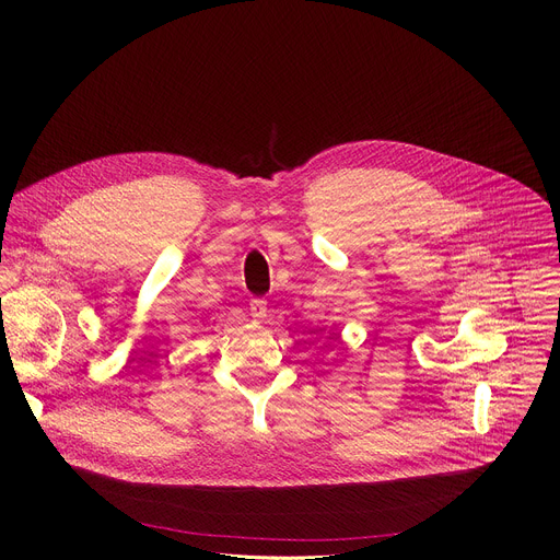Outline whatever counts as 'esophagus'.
I'll return each mask as SVG.
<instances>
[{
  "instance_id": "1",
  "label": "esophagus",
  "mask_w": 560,
  "mask_h": 560,
  "mask_svg": "<svg viewBox=\"0 0 560 560\" xmlns=\"http://www.w3.org/2000/svg\"><path fill=\"white\" fill-rule=\"evenodd\" d=\"M250 314L257 318V322H264L268 316V303L264 299H253L250 301Z\"/></svg>"
}]
</instances>
